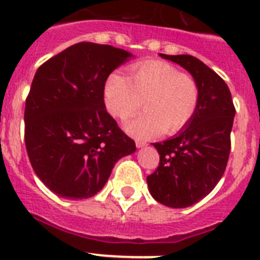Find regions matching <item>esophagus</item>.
Instances as JSON below:
<instances>
[{"label":"esophagus","mask_w":260,"mask_h":260,"mask_svg":"<svg viewBox=\"0 0 260 260\" xmlns=\"http://www.w3.org/2000/svg\"><path fill=\"white\" fill-rule=\"evenodd\" d=\"M135 146L138 147V148H143V147L147 146L146 142H142V141H137L135 142Z\"/></svg>","instance_id":"obj_1"}]
</instances>
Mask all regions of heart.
I'll return each mask as SVG.
<instances>
[{
  "instance_id": "b5f03b06",
  "label": "heart",
  "mask_w": 260,
  "mask_h": 260,
  "mask_svg": "<svg viewBox=\"0 0 260 260\" xmlns=\"http://www.w3.org/2000/svg\"><path fill=\"white\" fill-rule=\"evenodd\" d=\"M104 105L117 119L132 117L143 102L144 113L125 123L138 139L174 134L194 117L199 102L195 80L164 61H150L130 69L128 78L112 73L103 89Z\"/></svg>"
}]
</instances>
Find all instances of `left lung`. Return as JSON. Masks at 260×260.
<instances>
[{"label": "left lung", "mask_w": 260, "mask_h": 260, "mask_svg": "<svg viewBox=\"0 0 260 260\" xmlns=\"http://www.w3.org/2000/svg\"><path fill=\"white\" fill-rule=\"evenodd\" d=\"M160 57L178 63L198 86L197 112L174 137L153 147L160 155L158 168L147 177L151 195L172 208H186L203 199L222 177L231 152V132L236 114L224 80L197 57Z\"/></svg>", "instance_id": "left-lung-1"}]
</instances>
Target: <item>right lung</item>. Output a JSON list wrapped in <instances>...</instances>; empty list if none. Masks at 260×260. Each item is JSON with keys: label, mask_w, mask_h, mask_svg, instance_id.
<instances>
[{"label": "right lung", "mask_w": 260, "mask_h": 260, "mask_svg": "<svg viewBox=\"0 0 260 260\" xmlns=\"http://www.w3.org/2000/svg\"><path fill=\"white\" fill-rule=\"evenodd\" d=\"M134 57L112 45L78 43L36 71L24 109V141L38 177L54 194L86 199L137 147L105 109L103 89Z\"/></svg>", "instance_id": "add662e5"}]
</instances>
